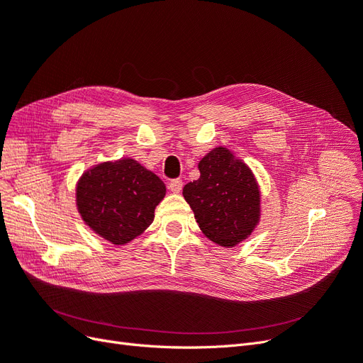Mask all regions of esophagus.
<instances>
[{
    "label": "esophagus",
    "mask_w": 363,
    "mask_h": 363,
    "mask_svg": "<svg viewBox=\"0 0 363 363\" xmlns=\"http://www.w3.org/2000/svg\"><path fill=\"white\" fill-rule=\"evenodd\" d=\"M169 190L172 193H181V190H182V181L181 179H172L169 182Z\"/></svg>",
    "instance_id": "1"
}]
</instances>
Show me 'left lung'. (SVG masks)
<instances>
[{
  "instance_id": "obj_1",
  "label": "left lung",
  "mask_w": 363,
  "mask_h": 363,
  "mask_svg": "<svg viewBox=\"0 0 363 363\" xmlns=\"http://www.w3.org/2000/svg\"><path fill=\"white\" fill-rule=\"evenodd\" d=\"M201 178L182 190L199 228L223 247L247 238L259 221V186L252 170L226 147H216L199 162Z\"/></svg>"
}]
</instances>
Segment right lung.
Here are the masks:
<instances>
[{
  "instance_id": "add662e5",
  "label": "right lung",
  "mask_w": 363,
  "mask_h": 363,
  "mask_svg": "<svg viewBox=\"0 0 363 363\" xmlns=\"http://www.w3.org/2000/svg\"><path fill=\"white\" fill-rule=\"evenodd\" d=\"M164 196V182L133 158L91 167L77 185L81 218L116 245L130 242L149 228Z\"/></svg>"
}]
</instances>
